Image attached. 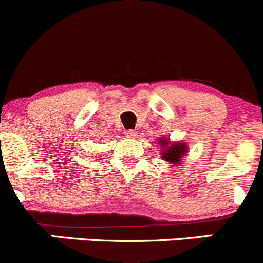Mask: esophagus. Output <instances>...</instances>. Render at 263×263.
Masks as SVG:
<instances>
[{
  "instance_id": "esophagus-1",
  "label": "esophagus",
  "mask_w": 263,
  "mask_h": 263,
  "mask_svg": "<svg viewBox=\"0 0 263 263\" xmlns=\"http://www.w3.org/2000/svg\"><path fill=\"white\" fill-rule=\"evenodd\" d=\"M138 135V133L135 130H126L125 132V137L126 138H135Z\"/></svg>"
}]
</instances>
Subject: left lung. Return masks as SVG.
I'll return each mask as SVG.
<instances>
[{
    "label": "left lung",
    "instance_id": "obj_1",
    "mask_svg": "<svg viewBox=\"0 0 263 263\" xmlns=\"http://www.w3.org/2000/svg\"><path fill=\"white\" fill-rule=\"evenodd\" d=\"M157 143L161 145V157L171 166L180 165L184 156L189 152L188 144L183 140L171 142L170 138L161 137L157 139Z\"/></svg>",
    "mask_w": 263,
    "mask_h": 263
}]
</instances>
